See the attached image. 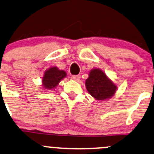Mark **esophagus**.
Wrapping results in <instances>:
<instances>
[{"instance_id":"1","label":"esophagus","mask_w":154,"mask_h":154,"mask_svg":"<svg viewBox=\"0 0 154 154\" xmlns=\"http://www.w3.org/2000/svg\"><path fill=\"white\" fill-rule=\"evenodd\" d=\"M72 80H75V81H79L80 80V75H73V76H72Z\"/></svg>"}]
</instances>
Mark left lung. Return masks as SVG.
<instances>
[{
  "instance_id": "obj_1",
  "label": "left lung",
  "mask_w": 154,
  "mask_h": 154,
  "mask_svg": "<svg viewBox=\"0 0 154 154\" xmlns=\"http://www.w3.org/2000/svg\"><path fill=\"white\" fill-rule=\"evenodd\" d=\"M85 86L89 94L97 100L109 99L117 90V86L99 69L91 71L85 80Z\"/></svg>"
}]
</instances>
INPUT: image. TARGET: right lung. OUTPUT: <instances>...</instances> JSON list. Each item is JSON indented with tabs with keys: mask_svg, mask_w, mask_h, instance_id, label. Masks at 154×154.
Wrapping results in <instances>:
<instances>
[{
	"mask_svg": "<svg viewBox=\"0 0 154 154\" xmlns=\"http://www.w3.org/2000/svg\"><path fill=\"white\" fill-rule=\"evenodd\" d=\"M66 77V73L63 70H59L57 67H51L44 74L42 79V86L44 88L51 90L58 85L60 81Z\"/></svg>",
	"mask_w": 154,
	"mask_h": 154,
	"instance_id": "add662e5",
	"label": "right lung"
}]
</instances>
